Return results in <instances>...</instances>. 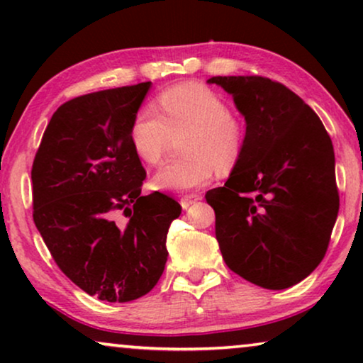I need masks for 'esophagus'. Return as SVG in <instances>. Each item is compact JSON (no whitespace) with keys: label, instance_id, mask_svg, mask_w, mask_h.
<instances>
[{"label":"esophagus","instance_id":"esophagus-1","mask_svg":"<svg viewBox=\"0 0 363 363\" xmlns=\"http://www.w3.org/2000/svg\"><path fill=\"white\" fill-rule=\"evenodd\" d=\"M198 200H201L200 195H185V196H182L180 205H182L183 210H186V208H190L193 203H196Z\"/></svg>","mask_w":363,"mask_h":363}]
</instances>
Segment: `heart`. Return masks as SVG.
<instances>
[{
    "mask_svg": "<svg viewBox=\"0 0 363 363\" xmlns=\"http://www.w3.org/2000/svg\"><path fill=\"white\" fill-rule=\"evenodd\" d=\"M157 111L138 108L128 127V143L143 163L157 165L172 135L186 132L183 160L167 163L153 177V186L186 191L206 185L216 170L230 172L240 160L245 130L220 94L201 84H178L157 99Z\"/></svg>",
    "mask_w": 363,
    "mask_h": 363,
    "instance_id": "1",
    "label": "heart"
}]
</instances>
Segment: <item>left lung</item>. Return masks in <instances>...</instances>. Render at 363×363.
Wrapping results in <instances>:
<instances>
[{"instance_id": "8db88e82", "label": "left lung", "mask_w": 363, "mask_h": 363, "mask_svg": "<svg viewBox=\"0 0 363 363\" xmlns=\"http://www.w3.org/2000/svg\"><path fill=\"white\" fill-rule=\"evenodd\" d=\"M246 121L225 186L206 193L226 266L264 289H287L324 259L339 213L332 140L291 89L261 76H216Z\"/></svg>"}]
</instances>
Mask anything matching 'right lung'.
<instances>
[{
	"label": "right lung",
	"instance_id": "right-lung-1",
	"mask_svg": "<svg viewBox=\"0 0 363 363\" xmlns=\"http://www.w3.org/2000/svg\"><path fill=\"white\" fill-rule=\"evenodd\" d=\"M152 82L67 101L52 113L33 162V220L74 284L106 302L150 292L180 216L173 198L142 196L147 173L128 127Z\"/></svg>",
	"mask_w": 363,
	"mask_h": 363
}]
</instances>
